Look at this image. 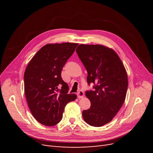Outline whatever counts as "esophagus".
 Returning a JSON list of instances; mask_svg holds the SVG:
<instances>
[{"label":"esophagus","mask_w":153,"mask_h":153,"mask_svg":"<svg viewBox=\"0 0 153 153\" xmlns=\"http://www.w3.org/2000/svg\"><path fill=\"white\" fill-rule=\"evenodd\" d=\"M77 96H78V98H84V91H82L81 90L78 91V92L77 93Z\"/></svg>","instance_id":"obj_1"}]
</instances>
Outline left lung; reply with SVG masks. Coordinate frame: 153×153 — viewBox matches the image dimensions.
I'll list each match as a JSON object with an SVG mask.
<instances>
[{"label": "left lung", "mask_w": 153, "mask_h": 153, "mask_svg": "<svg viewBox=\"0 0 153 153\" xmlns=\"http://www.w3.org/2000/svg\"><path fill=\"white\" fill-rule=\"evenodd\" d=\"M76 52L87 71V80L94 90L86 91L91 107L82 112L91 126H102L115 116L126 99L128 75L115 51L101 45H80Z\"/></svg>", "instance_id": "left-lung-1"}]
</instances>
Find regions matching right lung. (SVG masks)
I'll list each match as a JSON object with an SVG mask.
<instances>
[{"label": "right lung", "instance_id": "1", "mask_svg": "<svg viewBox=\"0 0 153 153\" xmlns=\"http://www.w3.org/2000/svg\"><path fill=\"white\" fill-rule=\"evenodd\" d=\"M78 43H50L41 48L27 65L24 73V91L34 117L45 126L61 121L64 107L76 99L68 94L69 87L61 71Z\"/></svg>", "mask_w": 153, "mask_h": 153}]
</instances>
